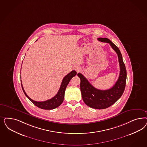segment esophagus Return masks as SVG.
Listing matches in <instances>:
<instances>
[{
    "mask_svg": "<svg viewBox=\"0 0 147 147\" xmlns=\"http://www.w3.org/2000/svg\"><path fill=\"white\" fill-rule=\"evenodd\" d=\"M74 69H75L77 72H78L79 71H80L81 68H80V67L78 66V65H76V66H74Z\"/></svg>",
    "mask_w": 147,
    "mask_h": 147,
    "instance_id": "1",
    "label": "esophagus"
}]
</instances>
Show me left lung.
Wrapping results in <instances>:
<instances>
[{
  "label": "left lung",
  "mask_w": 147,
  "mask_h": 147,
  "mask_svg": "<svg viewBox=\"0 0 147 147\" xmlns=\"http://www.w3.org/2000/svg\"><path fill=\"white\" fill-rule=\"evenodd\" d=\"M98 40L109 43L118 55L120 73L115 84L108 90L97 89L94 87L81 73L77 74L81 79L80 88L82 98L85 104L90 108L97 109H106L114 104L122 96L125 89L127 80V71L122 56L118 47L108 38H98Z\"/></svg>",
  "instance_id": "1"
}]
</instances>
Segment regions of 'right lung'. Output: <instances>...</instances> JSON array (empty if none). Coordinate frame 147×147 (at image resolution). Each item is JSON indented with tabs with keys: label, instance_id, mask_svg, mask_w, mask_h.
Listing matches in <instances>:
<instances>
[{
	"label": "right lung",
	"instance_id": "obj_1",
	"mask_svg": "<svg viewBox=\"0 0 147 147\" xmlns=\"http://www.w3.org/2000/svg\"><path fill=\"white\" fill-rule=\"evenodd\" d=\"M76 74H77L76 71L73 70L70 72L69 74H68L66 76H65L63 79L61 87L58 90L57 94L52 98L45 101H43V102H37L31 99L25 92L24 88L22 86V82H21V84H22V87L23 90L24 94L28 98V100H30L31 102H32L36 106H37V107L40 109L51 110V109L56 108L62 104L64 98V94H65V91L66 89V86L68 85L71 78L73 77L76 76Z\"/></svg>",
	"mask_w": 147,
	"mask_h": 147
}]
</instances>
